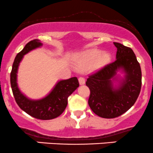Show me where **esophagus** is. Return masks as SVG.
<instances>
[{"mask_svg":"<svg viewBox=\"0 0 153 153\" xmlns=\"http://www.w3.org/2000/svg\"><path fill=\"white\" fill-rule=\"evenodd\" d=\"M79 82L80 85H84L85 82V80L84 77L80 76L79 78Z\"/></svg>","mask_w":153,"mask_h":153,"instance_id":"34e87169","label":"esophagus"}]
</instances>
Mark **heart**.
<instances>
[{"label": "heart", "instance_id": "1", "mask_svg": "<svg viewBox=\"0 0 153 153\" xmlns=\"http://www.w3.org/2000/svg\"><path fill=\"white\" fill-rule=\"evenodd\" d=\"M109 54L103 53L98 49H91L79 54L76 59L75 64L77 68L86 70L93 66L94 68H99L110 61Z\"/></svg>", "mask_w": 153, "mask_h": 153}]
</instances>
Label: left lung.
I'll return each mask as SVG.
<instances>
[{"mask_svg": "<svg viewBox=\"0 0 153 153\" xmlns=\"http://www.w3.org/2000/svg\"><path fill=\"white\" fill-rule=\"evenodd\" d=\"M116 60L92 74L85 84L90 89L88 105L94 114L103 118H114L127 111L137 100L141 88V70L130 48L114 42ZM121 70L124 78L117 73ZM116 81L119 84L114 86Z\"/></svg>", "mask_w": 153, "mask_h": 153, "instance_id": "1", "label": "left lung"}]
</instances>
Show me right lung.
<instances>
[{
	"mask_svg": "<svg viewBox=\"0 0 153 153\" xmlns=\"http://www.w3.org/2000/svg\"><path fill=\"white\" fill-rule=\"evenodd\" d=\"M42 45L38 39L30 41L24 49L17 54L10 74V83L15 100L19 106L26 113L40 120H51L59 117L65 109L68 98L79 87L76 77L60 80L45 97L40 100H31L19 90L17 83V73L19 64L25 54L40 48Z\"/></svg>",
	"mask_w": 153,
	"mask_h": 153,
	"instance_id": "add662e5",
	"label": "right lung"
}]
</instances>
